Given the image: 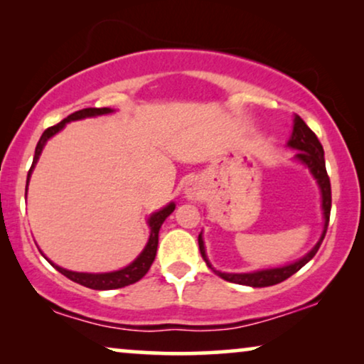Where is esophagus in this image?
<instances>
[{
  "label": "esophagus",
  "instance_id": "esophagus-1",
  "mask_svg": "<svg viewBox=\"0 0 364 364\" xmlns=\"http://www.w3.org/2000/svg\"><path fill=\"white\" fill-rule=\"evenodd\" d=\"M202 196V187L197 181H191L186 186V197L191 198V200H197L198 197Z\"/></svg>",
  "mask_w": 364,
  "mask_h": 364
}]
</instances>
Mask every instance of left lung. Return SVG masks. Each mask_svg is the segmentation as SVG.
<instances>
[{"label": "left lung", "instance_id": "1", "mask_svg": "<svg viewBox=\"0 0 364 364\" xmlns=\"http://www.w3.org/2000/svg\"><path fill=\"white\" fill-rule=\"evenodd\" d=\"M288 146L296 149V151H300L296 154V159L305 164V166L310 167L311 173L316 178L318 186H320V188H321L325 228H323V235L320 238V242L316 243L315 248H313V250L308 253L306 257H303L301 260L291 263V265H288V267L272 268V270H262V272H255V273H222V272L215 270L217 275L223 278V280H227L230 283H238V285L255 287V288L272 287V285H277V283L285 282L287 278H290L293 273H296L301 267H305L306 263L316 255L318 248H320L323 238H325V235H326V228H328V222H330V212H331V183H330V177H328L326 167H325V151H323L321 142L318 141L315 132H313L311 129L306 126L305 121H303L300 116L295 117V126H293V134H291L290 141H288ZM198 248H200V255L203 260H205L207 265L212 268V265L207 260L205 247H203L202 235H198Z\"/></svg>", "mask_w": 364, "mask_h": 364}]
</instances>
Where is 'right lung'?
Segmentation results:
<instances>
[{
    "label": "right lung",
    "mask_w": 364,
    "mask_h": 364,
    "mask_svg": "<svg viewBox=\"0 0 364 364\" xmlns=\"http://www.w3.org/2000/svg\"><path fill=\"white\" fill-rule=\"evenodd\" d=\"M111 112L109 107H87V109H81V111H76L73 114H69L66 119H63L61 122L56 124V126L48 127L46 131L43 132L41 139H39L36 151H34V159H33V166L29 168L28 172V181L29 176H31V171L34 167V164L38 162L39 156H41V151L44 147V144L48 142V139L54 136V134L61 131V129L66 126V122L76 121V119H82V117H91V116H99V114H107ZM176 208V203H168L167 207H164L162 210H159L154 213V215L149 218V227H151V238H149L146 248L144 252L139 255L136 260H134L131 265L122 268V270L117 272H111V273H77V272H69L64 270L61 267H56L54 263H51L53 267H56V270L59 273H63L64 277H68L69 280L79 283V285L92 288V290H114V288H122L127 285H132L141 280V278L146 275L151 268L154 258H156L157 253V243H159V230H161V225L164 223V220L171 215Z\"/></svg>",
    "instance_id": "add662e5"
}]
</instances>
